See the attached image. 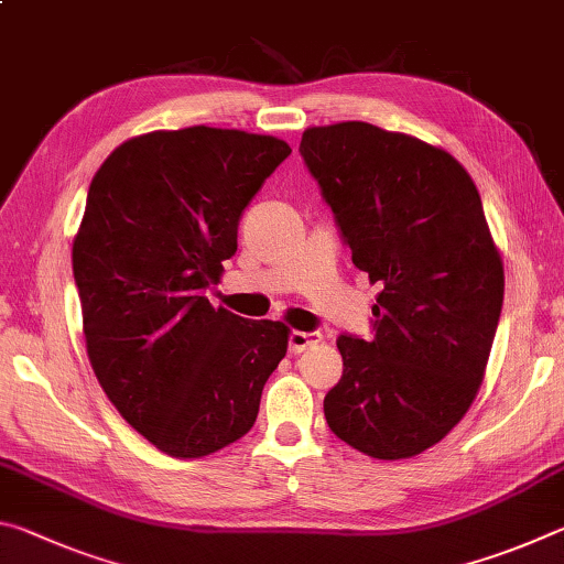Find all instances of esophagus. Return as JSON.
<instances>
[{
    "mask_svg": "<svg viewBox=\"0 0 564 564\" xmlns=\"http://www.w3.org/2000/svg\"><path fill=\"white\" fill-rule=\"evenodd\" d=\"M321 340H323V336L318 330H291L289 333V350L303 352L311 346H316V343H321Z\"/></svg>",
    "mask_w": 564,
    "mask_h": 564,
    "instance_id": "34e87169",
    "label": "esophagus"
}]
</instances>
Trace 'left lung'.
I'll list each match as a JSON object with an SVG mask.
<instances>
[{"label":"left lung","mask_w":564,"mask_h":564,"mask_svg":"<svg viewBox=\"0 0 564 564\" xmlns=\"http://www.w3.org/2000/svg\"><path fill=\"white\" fill-rule=\"evenodd\" d=\"M352 263L378 283L373 338L338 336L328 427L378 460L413 457L460 423L482 383L505 273L467 171L443 149L366 121L303 131Z\"/></svg>","instance_id":"8db88e82"}]
</instances>
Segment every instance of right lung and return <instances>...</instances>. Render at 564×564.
<instances>
[{
	"mask_svg": "<svg viewBox=\"0 0 564 564\" xmlns=\"http://www.w3.org/2000/svg\"><path fill=\"white\" fill-rule=\"evenodd\" d=\"M291 154L275 137L188 127L123 141L91 178L74 238L84 338L104 393L171 457L236 443L289 350L279 321L214 308L238 218Z\"/></svg>",
	"mask_w": 564,
	"mask_h": 564,
	"instance_id": "1",
	"label": "right lung"
}]
</instances>
